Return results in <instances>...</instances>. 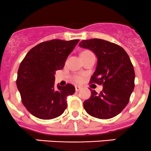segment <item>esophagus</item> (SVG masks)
Here are the masks:
<instances>
[{"mask_svg":"<svg viewBox=\"0 0 151 151\" xmlns=\"http://www.w3.org/2000/svg\"><path fill=\"white\" fill-rule=\"evenodd\" d=\"M82 88H82V87L77 86H77H75V91H80V90H81Z\"/></svg>","mask_w":151,"mask_h":151,"instance_id":"34e87169","label":"esophagus"}]
</instances>
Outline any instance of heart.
Listing matches in <instances>:
<instances>
[{"label": "heart", "mask_w": 151, "mask_h": 151, "mask_svg": "<svg viewBox=\"0 0 151 151\" xmlns=\"http://www.w3.org/2000/svg\"><path fill=\"white\" fill-rule=\"evenodd\" d=\"M86 52H88V51H85V52H83V53ZM72 79H73V80L75 82V83H82L83 80H84V77H83V75H81V74H78V75L73 76Z\"/></svg>", "instance_id": "heart-1"}]
</instances>
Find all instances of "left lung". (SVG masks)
Returning <instances> with one entry per match:
<instances>
[{"label":"left lung","instance_id":"obj_1","mask_svg":"<svg viewBox=\"0 0 151 151\" xmlns=\"http://www.w3.org/2000/svg\"><path fill=\"white\" fill-rule=\"evenodd\" d=\"M79 45L91 50L98 58L90 83L103 85L100 93L91 91L83 103L85 111L100 119L116 116L128 104L134 88V70L129 55L119 45L103 39L83 40Z\"/></svg>","mask_w":151,"mask_h":151}]
</instances>
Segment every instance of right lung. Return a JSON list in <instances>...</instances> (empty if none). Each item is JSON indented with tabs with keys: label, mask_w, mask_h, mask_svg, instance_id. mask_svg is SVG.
<instances>
[{
	"label": "right lung",
	"mask_w": 151,
	"mask_h": 151,
	"mask_svg": "<svg viewBox=\"0 0 151 151\" xmlns=\"http://www.w3.org/2000/svg\"><path fill=\"white\" fill-rule=\"evenodd\" d=\"M78 39H53L31 49L21 62L17 86L24 106L33 116L50 120L60 116L67 107L66 97L75 92L71 84L55 86V74L63 68Z\"/></svg>",
	"instance_id": "1"
}]
</instances>
